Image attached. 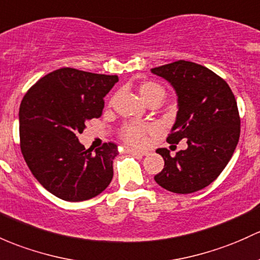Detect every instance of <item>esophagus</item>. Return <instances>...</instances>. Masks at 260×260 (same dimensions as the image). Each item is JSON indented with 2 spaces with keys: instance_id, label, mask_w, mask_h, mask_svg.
<instances>
[{
  "instance_id": "34e87169",
  "label": "esophagus",
  "mask_w": 260,
  "mask_h": 260,
  "mask_svg": "<svg viewBox=\"0 0 260 260\" xmlns=\"http://www.w3.org/2000/svg\"><path fill=\"white\" fill-rule=\"evenodd\" d=\"M127 153H131V155H138V156H146L147 151H142V150H135V149H127L126 150Z\"/></svg>"
}]
</instances>
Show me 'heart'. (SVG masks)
<instances>
[{
	"label": "heart",
	"mask_w": 260,
	"mask_h": 260,
	"mask_svg": "<svg viewBox=\"0 0 260 260\" xmlns=\"http://www.w3.org/2000/svg\"><path fill=\"white\" fill-rule=\"evenodd\" d=\"M139 91L147 104L156 98H165V90L162 86L153 82L142 83L139 86ZM149 130V127L142 126V125L135 124V122H127L121 129V138L125 142L133 145V146H144L147 142V131Z\"/></svg>",
	"instance_id": "1"
}]
</instances>
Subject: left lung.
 <instances>
[{
  "label": "left lung",
  "mask_w": 260,
  "mask_h": 260,
  "mask_svg": "<svg viewBox=\"0 0 260 260\" xmlns=\"http://www.w3.org/2000/svg\"><path fill=\"white\" fill-rule=\"evenodd\" d=\"M177 94L178 111L167 142L187 139V149L172 157L167 149L164 170L155 176L161 187L175 193H192L213 182L230 162L241 134V118L230 85L201 64L177 60L152 68Z\"/></svg>",
  "instance_id": "1"
}]
</instances>
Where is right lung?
I'll list each match as a JSON object with an SVG mask.
<instances>
[{
  "label": "right lung",
  "instance_id": "obj_1",
  "mask_svg": "<svg viewBox=\"0 0 260 260\" xmlns=\"http://www.w3.org/2000/svg\"><path fill=\"white\" fill-rule=\"evenodd\" d=\"M119 82L105 75L60 68L30 86L19 107L21 151L47 191L69 202L102 193L113 180L118 146L86 150L78 140L88 120L100 118L104 96Z\"/></svg>",
  "mask_w": 260,
  "mask_h": 260
}]
</instances>
